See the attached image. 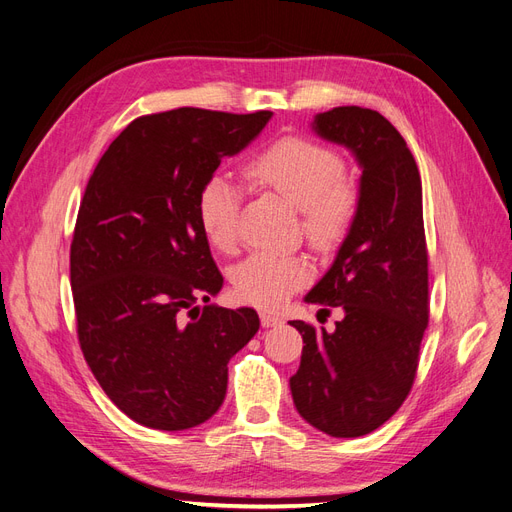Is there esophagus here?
I'll return each instance as SVG.
<instances>
[{"mask_svg": "<svg viewBox=\"0 0 512 512\" xmlns=\"http://www.w3.org/2000/svg\"><path fill=\"white\" fill-rule=\"evenodd\" d=\"M259 317H261V325L263 327H276V325L283 323V319L276 317V315H270V312H261Z\"/></svg>", "mask_w": 512, "mask_h": 512, "instance_id": "obj_1", "label": "esophagus"}]
</instances>
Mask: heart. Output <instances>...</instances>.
I'll use <instances>...</instances> for the list:
<instances>
[{
  "instance_id": "heart-1",
  "label": "heart",
  "mask_w": 512,
  "mask_h": 512,
  "mask_svg": "<svg viewBox=\"0 0 512 512\" xmlns=\"http://www.w3.org/2000/svg\"><path fill=\"white\" fill-rule=\"evenodd\" d=\"M244 176L300 208L304 234L317 249H332L355 221L359 191L332 146L302 136L280 138L249 159ZM240 197V189L221 174H212L197 193V221L206 240L223 253L238 242ZM308 278L300 257L255 253L234 270L232 287L244 304L276 308Z\"/></svg>"
}]
</instances>
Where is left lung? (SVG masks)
I'll return each instance as SVG.
<instances>
[{"label": "left lung", "instance_id": "obj_1", "mask_svg": "<svg viewBox=\"0 0 512 512\" xmlns=\"http://www.w3.org/2000/svg\"><path fill=\"white\" fill-rule=\"evenodd\" d=\"M317 134L344 144L361 166L359 208L334 266L306 302L342 308L332 334L291 321L304 338L291 395L300 415L334 438L374 432L412 389L430 321L427 244L417 161L383 114L338 106Z\"/></svg>", "mask_w": 512, "mask_h": 512}]
</instances>
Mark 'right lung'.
<instances>
[{"label": "right lung", "mask_w": 512, "mask_h": 512, "mask_svg": "<svg viewBox=\"0 0 512 512\" xmlns=\"http://www.w3.org/2000/svg\"><path fill=\"white\" fill-rule=\"evenodd\" d=\"M176 108L112 140L80 200L70 283L82 355L108 398L153 430H189L225 400L227 364L259 329L253 308L204 306L223 287L197 193L270 121Z\"/></svg>", "instance_id": "right-lung-1"}]
</instances>
